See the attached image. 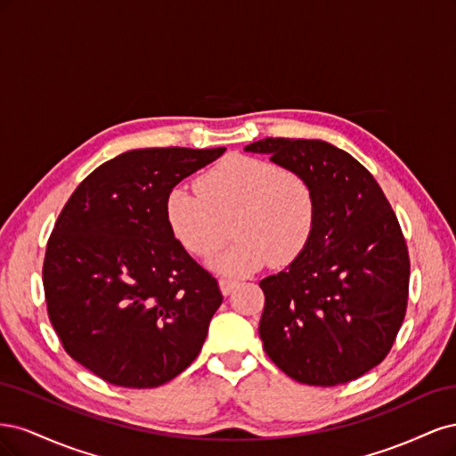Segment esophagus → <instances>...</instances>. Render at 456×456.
Instances as JSON below:
<instances>
[{
  "instance_id": "obj_1",
  "label": "esophagus",
  "mask_w": 456,
  "mask_h": 456,
  "mask_svg": "<svg viewBox=\"0 0 456 456\" xmlns=\"http://www.w3.org/2000/svg\"><path fill=\"white\" fill-rule=\"evenodd\" d=\"M218 285H220V291H223V295H230L233 291V287L238 285V281L232 278H220Z\"/></svg>"
}]
</instances>
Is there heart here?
<instances>
[{"mask_svg":"<svg viewBox=\"0 0 456 456\" xmlns=\"http://www.w3.org/2000/svg\"><path fill=\"white\" fill-rule=\"evenodd\" d=\"M196 190L173 188L167 223L184 249L200 258L232 249L213 262L228 273H251L270 262L287 266L306 247L317 224V194L310 178L272 161L232 156L205 171Z\"/></svg>","mask_w":456,"mask_h":456,"instance_id":"1","label":"heart"}]
</instances>
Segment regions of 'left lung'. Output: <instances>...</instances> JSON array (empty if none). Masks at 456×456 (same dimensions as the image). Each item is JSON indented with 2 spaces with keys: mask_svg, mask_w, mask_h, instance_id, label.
Listing matches in <instances>:
<instances>
[{
  "mask_svg": "<svg viewBox=\"0 0 456 456\" xmlns=\"http://www.w3.org/2000/svg\"><path fill=\"white\" fill-rule=\"evenodd\" d=\"M245 150L306 175L317 194L306 251L258 283L265 352L302 384L360 379L388 355L407 312L411 262L390 201L360 161L329 142L268 136Z\"/></svg>",
  "mask_w": 456,
  "mask_h": 456,
  "instance_id": "obj_1",
  "label": "left lung"
}]
</instances>
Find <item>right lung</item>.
<instances>
[{
  "label": "right lung",
  "mask_w": 456,
  "mask_h": 456,
  "mask_svg": "<svg viewBox=\"0 0 456 456\" xmlns=\"http://www.w3.org/2000/svg\"><path fill=\"white\" fill-rule=\"evenodd\" d=\"M226 148L131 150L66 201L44 260L47 314L66 354L123 388H156L196 360L223 302L175 238L169 191Z\"/></svg>",
  "instance_id": "1"
}]
</instances>
